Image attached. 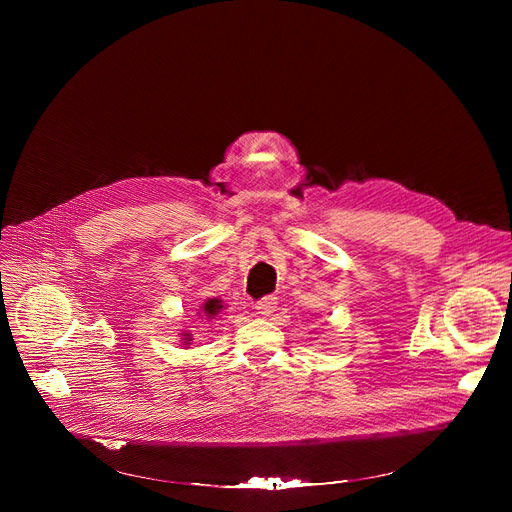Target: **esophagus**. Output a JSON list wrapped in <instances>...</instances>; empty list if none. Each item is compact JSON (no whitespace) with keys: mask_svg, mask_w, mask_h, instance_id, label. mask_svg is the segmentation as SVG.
Wrapping results in <instances>:
<instances>
[{"mask_svg":"<svg viewBox=\"0 0 512 512\" xmlns=\"http://www.w3.org/2000/svg\"><path fill=\"white\" fill-rule=\"evenodd\" d=\"M275 308H277V298H273V296H265V298H261V300L255 302V310H257V314H261V316L273 314Z\"/></svg>","mask_w":512,"mask_h":512,"instance_id":"obj_1","label":"esophagus"}]
</instances>
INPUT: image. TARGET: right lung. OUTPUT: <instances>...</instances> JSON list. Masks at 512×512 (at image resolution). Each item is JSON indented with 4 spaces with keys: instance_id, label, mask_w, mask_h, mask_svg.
<instances>
[{
    "instance_id": "1",
    "label": "right lung",
    "mask_w": 512,
    "mask_h": 512,
    "mask_svg": "<svg viewBox=\"0 0 512 512\" xmlns=\"http://www.w3.org/2000/svg\"><path fill=\"white\" fill-rule=\"evenodd\" d=\"M221 308H223V306H221V300H208V302L204 304V314H206V318H208V316L212 318Z\"/></svg>"
}]
</instances>
